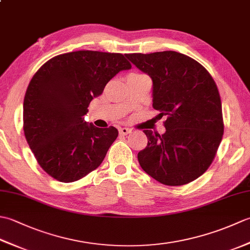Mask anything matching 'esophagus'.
I'll return each mask as SVG.
<instances>
[{"label": "esophagus", "mask_w": 250, "mask_h": 250, "mask_svg": "<svg viewBox=\"0 0 250 250\" xmlns=\"http://www.w3.org/2000/svg\"><path fill=\"white\" fill-rule=\"evenodd\" d=\"M131 129L129 128H120L119 129V134L120 135H128L129 133H131Z\"/></svg>", "instance_id": "obj_1"}]
</instances>
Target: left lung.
Listing matches in <instances>:
<instances>
[{
  "label": "left lung",
  "mask_w": 250,
  "mask_h": 250,
  "mask_svg": "<svg viewBox=\"0 0 250 250\" xmlns=\"http://www.w3.org/2000/svg\"><path fill=\"white\" fill-rule=\"evenodd\" d=\"M125 57L152 81V107L167 115L162 135L144 130L148 143L137 153L141 167L167 186L200 177L213 162L224 134L220 95L199 62L176 51Z\"/></svg>",
  "instance_id": "obj_1"
}]
</instances>
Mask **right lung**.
I'll list each match as a JSON object with an SVG mask.
<instances>
[{
  "mask_svg": "<svg viewBox=\"0 0 250 250\" xmlns=\"http://www.w3.org/2000/svg\"><path fill=\"white\" fill-rule=\"evenodd\" d=\"M130 68L121 54L79 50L52 58L32 77L23 101V131L51 177L76 182L103 162L118 130L97 128L83 116L106 83Z\"/></svg>",
  "mask_w": 250,
  "mask_h": 250,
  "instance_id": "right-lung-1",
  "label": "right lung"
}]
</instances>
